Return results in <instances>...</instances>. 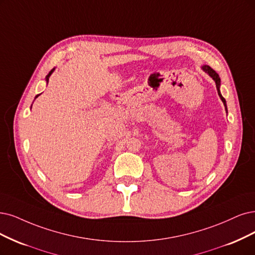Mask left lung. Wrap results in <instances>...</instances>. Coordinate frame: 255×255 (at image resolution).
<instances>
[{
	"mask_svg": "<svg viewBox=\"0 0 255 255\" xmlns=\"http://www.w3.org/2000/svg\"><path fill=\"white\" fill-rule=\"evenodd\" d=\"M202 69L206 72V73H208L210 77L213 79V81L215 82V85H216V89H218V93H219V96H220V98H221V100H222V102L224 103V106H225V109H226V112L228 113V110H227V104H226V100L223 98V96H222V93H221V79H220V75L216 73L210 66H208V65H204V66H202Z\"/></svg>",
	"mask_w": 255,
	"mask_h": 255,
	"instance_id": "1",
	"label": "left lung"
}]
</instances>
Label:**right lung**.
<instances>
[{"instance_id": "1", "label": "right lung", "mask_w": 255, "mask_h": 255, "mask_svg": "<svg viewBox=\"0 0 255 255\" xmlns=\"http://www.w3.org/2000/svg\"><path fill=\"white\" fill-rule=\"evenodd\" d=\"M54 69H55V68H53V69H51V70H50V72H49V73H48V74H47V75H46V78H45V80H46V83H47V84H48V81H49V78H50V75H51V74H52V72H53V71H54ZM39 96H40V94H37V96H36V97H35V99H36V98H37V97H39Z\"/></svg>"}]
</instances>
